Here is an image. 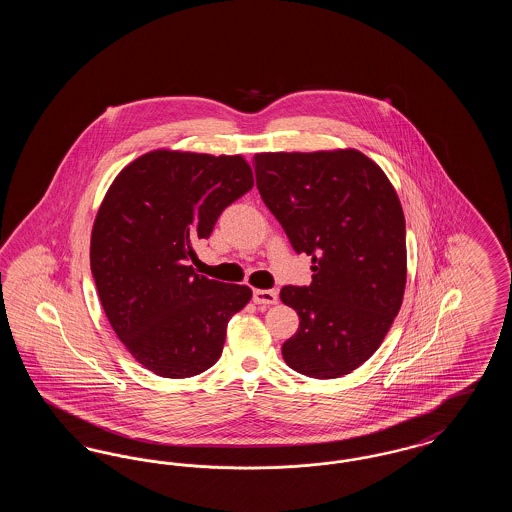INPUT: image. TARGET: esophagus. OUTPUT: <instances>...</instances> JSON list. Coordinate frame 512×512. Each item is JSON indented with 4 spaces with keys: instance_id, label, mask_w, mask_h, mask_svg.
Returning <instances> with one entry per match:
<instances>
[{
    "instance_id": "obj_1",
    "label": "esophagus",
    "mask_w": 512,
    "mask_h": 512,
    "mask_svg": "<svg viewBox=\"0 0 512 512\" xmlns=\"http://www.w3.org/2000/svg\"><path fill=\"white\" fill-rule=\"evenodd\" d=\"M253 301L257 305H274V303H278V292L276 290H255Z\"/></svg>"
}]
</instances>
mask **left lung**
<instances>
[{"mask_svg": "<svg viewBox=\"0 0 512 512\" xmlns=\"http://www.w3.org/2000/svg\"><path fill=\"white\" fill-rule=\"evenodd\" d=\"M257 188L295 253L313 257L309 286L280 299L299 328L286 365L309 378L349 374L380 347L407 284L405 215L388 176L357 149L257 153Z\"/></svg>", "mask_w": 512, "mask_h": 512, "instance_id": "obj_1", "label": "left lung"}]
</instances>
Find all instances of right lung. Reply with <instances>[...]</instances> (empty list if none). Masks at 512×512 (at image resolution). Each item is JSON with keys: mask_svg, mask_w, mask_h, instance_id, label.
<instances>
[{"mask_svg": "<svg viewBox=\"0 0 512 512\" xmlns=\"http://www.w3.org/2000/svg\"><path fill=\"white\" fill-rule=\"evenodd\" d=\"M253 188L242 155L155 149L126 165L99 205L90 267L99 301L130 355L163 378L219 361L228 320L251 290L195 274L194 242Z\"/></svg>", "mask_w": 512, "mask_h": 512, "instance_id": "1", "label": "right lung"}]
</instances>
